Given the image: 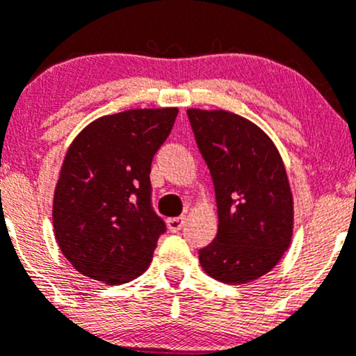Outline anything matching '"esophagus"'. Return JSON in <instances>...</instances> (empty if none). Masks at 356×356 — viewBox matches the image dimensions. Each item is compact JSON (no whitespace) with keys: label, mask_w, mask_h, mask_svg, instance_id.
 Here are the masks:
<instances>
[{"label":"esophagus","mask_w":356,"mask_h":356,"mask_svg":"<svg viewBox=\"0 0 356 356\" xmlns=\"http://www.w3.org/2000/svg\"><path fill=\"white\" fill-rule=\"evenodd\" d=\"M167 226L172 233H177L184 226V217H172V219L167 220Z\"/></svg>","instance_id":"34e87169"}]
</instances>
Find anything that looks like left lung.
I'll return each mask as SVG.
<instances>
[{
    "mask_svg": "<svg viewBox=\"0 0 356 356\" xmlns=\"http://www.w3.org/2000/svg\"><path fill=\"white\" fill-rule=\"evenodd\" d=\"M196 144L212 175L217 236L200 250L209 277L231 285L270 273L289 250L294 200L284 160L270 136L224 109H188Z\"/></svg>",
    "mask_w": 356,
    "mask_h": 356,
    "instance_id": "8db88e82",
    "label": "left lung"
}]
</instances>
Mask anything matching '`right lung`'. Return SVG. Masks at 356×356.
Wrapping results in <instances>:
<instances>
[{
	"label": "right lung",
	"instance_id": "right-lung-1",
	"mask_svg": "<svg viewBox=\"0 0 356 356\" xmlns=\"http://www.w3.org/2000/svg\"><path fill=\"white\" fill-rule=\"evenodd\" d=\"M177 108L101 116L67 147L54 193V233L76 271L108 285L147 270L165 222L151 209V161Z\"/></svg>",
	"mask_w": 356,
	"mask_h": 356
}]
</instances>
